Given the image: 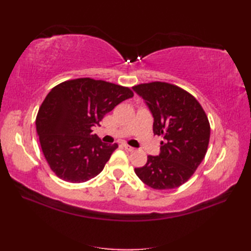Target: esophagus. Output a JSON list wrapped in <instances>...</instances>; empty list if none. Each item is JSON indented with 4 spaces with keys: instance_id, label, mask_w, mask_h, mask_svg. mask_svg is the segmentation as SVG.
Segmentation results:
<instances>
[{
    "instance_id": "obj_1",
    "label": "esophagus",
    "mask_w": 251,
    "mask_h": 251,
    "mask_svg": "<svg viewBox=\"0 0 251 251\" xmlns=\"http://www.w3.org/2000/svg\"><path fill=\"white\" fill-rule=\"evenodd\" d=\"M123 147L125 148V150H127V151H129V152H131V151H134V148L132 147H130V146H128L127 145V143H123Z\"/></svg>"
}]
</instances>
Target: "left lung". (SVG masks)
I'll return each mask as SVG.
<instances>
[{
	"mask_svg": "<svg viewBox=\"0 0 251 251\" xmlns=\"http://www.w3.org/2000/svg\"><path fill=\"white\" fill-rule=\"evenodd\" d=\"M154 119V135L163 136L161 152L135 168L143 183L170 190L186 182L204 159L210 138L205 111L193 96L176 85L152 82L132 87Z\"/></svg>",
	"mask_w": 251,
	"mask_h": 251,
	"instance_id": "obj_1",
	"label": "left lung"
}]
</instances>
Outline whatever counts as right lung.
I'll use <instances>...</instances> for the list:
<instances>
[{
  "instance_id": "add662e5",
  "label": "right lung",
  "mask_w": 251,
  "mask_h": 251,
  "mask_svg": "<svg viewBox=\"0 0 251 251\" xmlns=\"http://www.w3.org/2000/svg\"><path fill=\"white\" fill-rule=\"evenodd\" d=\"M132 96L128 87L89 77L70 79L50 90L35 125L42 151L57 177L81 183L102 172L119 146L102 142L92 129Z\"/></svg>"
}]
</instances>
